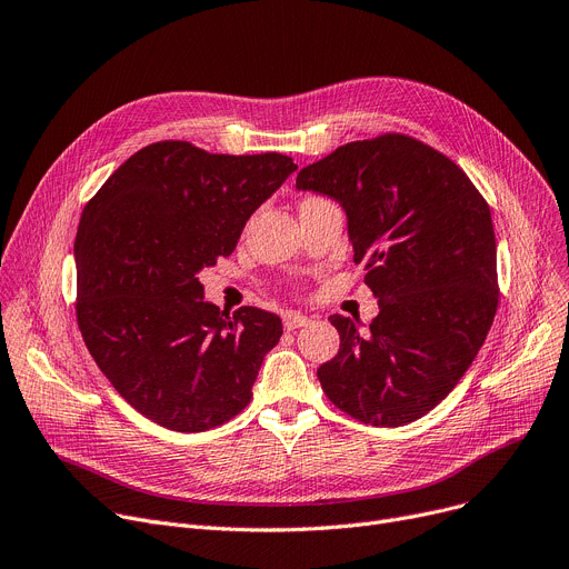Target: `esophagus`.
Segmentation results:
<instances>
[{
	"mask_svg": "<svg viewBox=\"0 0 569 569\" xmlns=\"http://www.w3.org/2000/svg\"><path fill=\"white\" fill-rule=\"evenodd\" d=\"M307 322H309V318H307L305 313H297V311L283 313V327H286L288 332L297 330V327H302V325H307Z\"/></svg>",
	"mask_w": 569,
	"mask_h": 569,
	"instance_id": "obj_1",
	"label": "esophagus"
}]
</instances>
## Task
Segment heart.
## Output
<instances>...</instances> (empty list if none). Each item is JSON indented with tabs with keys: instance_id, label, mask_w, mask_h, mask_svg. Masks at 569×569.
I'll return each mask as SVG.
<instances>
[{
	"instance_id": "b5f03b06",
	"label": "heart",
	"mask_w": 569,
	"mask_h": 569,
	"mask_svg": "<svg viewBox=\"0 0 569 569\" xmlns=\"http://www.w3.org/2000/svg\"><path fill=\"white\" fill-rule=\"evenodd\" d=\"M311 200H320V198H305L302 202H311Z\"/></svg>"
}]
</instances>
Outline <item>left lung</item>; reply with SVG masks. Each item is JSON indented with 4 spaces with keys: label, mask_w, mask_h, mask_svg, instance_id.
Returning <instances> with one entry per match:
<instances>
[{
    "label": "left lung",
    "mask_w": 569,
    "mask_h": 569,
    "mask_svg": "<svg viewBox=\"0 0 569 569\" xmlns=\"http://www.w3.org/2000/svg\"><path fill=\"white\" fill-rule=\"evenodd\" d=\"M297 189L343 207L378 300L369 330L330 316L341 346L318 369L322 392L365 425L420 420L468 371L498 309L487 200L455 161L403 133L335 149L300 170Z\"/></svg>",
    "instance_id": "left-lung-1"
}]
</instances>
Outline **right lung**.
<instances>
[{
    "label": "right lung",
    "mask_w": 569,
    "mask_h": 569,
    "mask_svg": "<svg viewBox=\"0 0 569 569\" xmlns=\"http://www.w3.org/2000/svg\"><path fill=\"white\" fill-rule=\"evenodd\" d=\"M297 166L209 154L184 140L142 147L82 209L76 316L114 390L170 431L214 429L251 401L281 318L204 302L198 272L234 251L249 217Z\"/></svg>",
    "instance_id": "right-lung-1"
}]
</instances>
